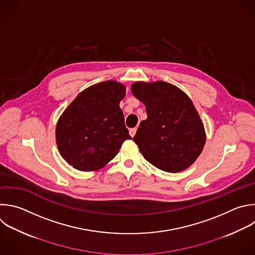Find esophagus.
I'll list each match as a JSON object with an SVG mask.
<instances>
[{
	"label": "esophagus",
	"instance_id": "obj_1",
	"mask_svg": "<svg viewBox=\"0 0 255 255\" xmlns=\"http://www.w3.org/2000/svg\"><path fill=\"white\" fill-rule=\"evenodd\" d=\"M136 131H137V129H136V128H131V129L129 130V134H130V136H131V137H134V136H135V134H136Z\"/></svg>",
	"mask_w": 255,
	"mask_h": 255
}]
</instances>
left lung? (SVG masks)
Listing matches in <instances>:
<instances>
[{
  "label": "left lung",
  "instance_id": "left-lung-1",
  "mask_svg": "<svg viewBox=\"0 0 255 255\" xmlns=\"http://www.w3.org/2000/svg\"><path fill=\"white\" fill-rule=\"evenodd\" d=\"M131 91L147 113L133 137L143 157L166 172L185 170L198 158L206 141L203 122L191 99L164 81L135 82Z\"/></svg>",
  "mask_w": 255,
  "mask_h": 255
}]
</instances>
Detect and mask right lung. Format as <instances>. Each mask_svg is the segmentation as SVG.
<instances>
[{"label":"right lung","mask_w":255,"mask_h":255,"mask_svg":"<svg viewBox=\"0 0 255 255\" xmlns=\"http://www.w3.org/2000/svg\"><path fill=\"white\" fill-rule=\"evenodd\" d=\"M125 94V85L108 80L80 92L65 109L56 125V143L69 165L99 170L131 139L119 106Z\"/></svg>","instance_id":"add662e5"}]
</instances>
